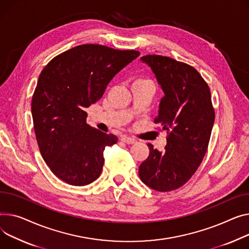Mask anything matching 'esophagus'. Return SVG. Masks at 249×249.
Segmentation results:
<instances>
[{
	"label": "esophagus",
	"mask_w": 249,
	"mask_h": 249,
	"mask_svg": "<svg viewBox=\"0 0 249 249\" xmlns=\"http://www.w3.org/2000/svg\"><path fill=\"white\" fill-rule=\"evenodd\" d=\"M121 141L125 142L126 144H134L137 142V140L133 137H129V136H122L121 137Z\"/></svg>",
	"instance_id": "obj_1"
}]
</instances>
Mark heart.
<instances>
[{"mask_svg":"<svg viewBox=\"0 0 249 249\" xmlns=\"http://www.w3.org/2000/svg\"><path fill=\"white\" fill-rule=\"evenodd\" d=\"M142 80H143V79H138L137 81H142Z\"/></svg>","mask_w":249,"mask_h":249,"instance_id":"obj_1","label":"heart"}]
</instances>
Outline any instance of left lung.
I'll list each match as a JSON object with an SVG mask.
<instances>
[{"label":"left lung","instance_id":"8db88e82","mask_svg":"<svg viewBox=\"0 0 249 249\" xmlns=\"http://www.w3.org/2000/svg\"><path fill=\"white\" fill-rule=\"evenodd\" d=\"M140 60L164 93L154 123L167 130L168 137L163 152L148 144L139 177L150 188L167 192L184 185L203 160L214 124L211 94L201 75L185 63L158 55Z\"/></svg>","mask_w":249,"mask_h":249}]
</instances>
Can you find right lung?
<instances>
[{"label":"right lung","mask_w":249,"mask_h":249,"mask_svg":"<svg viewBox=\"0 0 249 249\" xmlns=\"http://www.w3.org/2000/svg\"><path fill=\"white\" fill-rule=\"evenodd\" d=\"M139 55L85 44L58 55L41 72L32 98L35 134L43 159L66 183L84 186L100 176L105 147L118 138L89 126L85 110Z\"/></svg>","instance_id":"add662e5"}]
</instances>
